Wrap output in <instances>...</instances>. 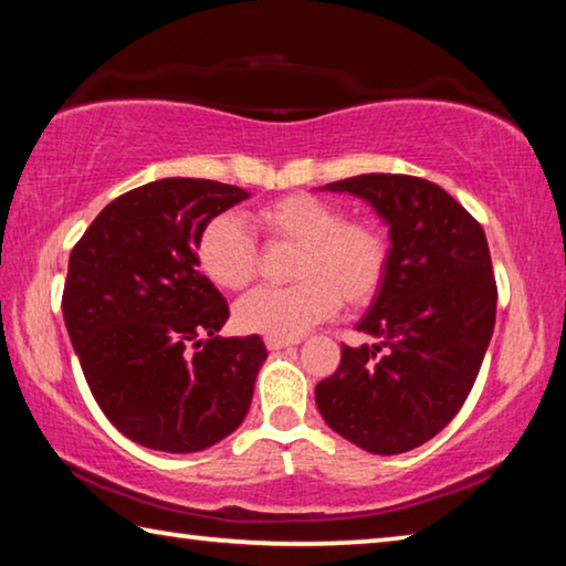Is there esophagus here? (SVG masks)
I'll use <instances>...</instances> for the list:
<instances>
[{
	"label": "esophagus",
	"instance_id": "1",
	"mask_svg": "<svg viewBox=\"0 0 566 566\" xmlns=\"http://www.w3.org/2000/svg\"><path fill=\"white\" fill-rule=\"evenodd\" d=\"M266 349L270 352H280V349H286V347H294V344H300V339H280V337H266L264 339Z\"/></svg>",
	"mask_w": 566,
	"mask_h": 566
}]
</instances>
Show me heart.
I'll return each mask as SVG.
<instances>
[{"instance_id":"obj_1","label":"heart","mask_w":566,"mask_h":566,"mask_svg":"<svg viewBox=\"0 0 566 566\" xmlns=\"http://www.w3.org/2000/svg\"><path fill=\"white\" fill-rule=\"evenodd\" d=\"M266 242L300 247L292 286H260L234 310L239 329L296 339L347 304H367L387 274V239L371 222L342 219L334 205L312 195H290L249 217ZM197 262L222 290H242L256 272V242L237 214H219L202 227Z\"/></svg>"}]
</instances>
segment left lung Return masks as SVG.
<instances>
[{"instance_id":"left-lung-1","label":"left lung","mask_w":566,"mask_h":566,"mask_svg":"<svg viewBox=\"0 0 566 566\" xmlns=\"http://www.w3.org/2000/svg\"><path fill=\"white\" fill-rule=\"evenodd\" d=\"M367 202L389 227L387 274L357 329L314 389L334 432L371 454H401L454 419L472 391L496 319L484 229L434 181L359 175L324 185Z\"/></svg>"}]
</instances>
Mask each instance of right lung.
I'll use <instances>...</instances> for the list:
<instances>
[{
    "instance_id": "right-lung-1",
    "label": "right lung",
    "mask_w": 566,
    "mask_h": 566,
    "mask_svg": "<svg viewBox=\"0 0 566 566\" xmlns=\"http://www.w3.org/2000/svg\"><path fill=\"white\" fill-rule=\"evenodd\" d=\"M244 199L212 179L149 181L104 207L72 249L66 332L97 405L142 447L202 452L252 405L264 342L219 337L227 302L197 272L202 227Z\"/></svg>"
}]
</instances>
